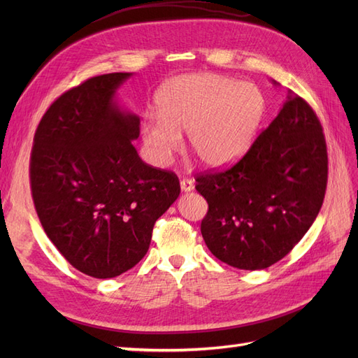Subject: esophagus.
I'll return each mask as SVG.
<instances>
[{
    "mask_svg": "<svg viewBox=\"0 0 358 358\" xmlns=\"http://www.w3.org/2000/svg\"><path fill=\"white\" fill-rule=\"evenodd\" d=\"M180 189L183 192H189L194 189V182L191 179H182L180 180Z\"/></svg>",
    "mask_w": 358,
    "mask_h": 358,
    "instance_id": "34e87169",
    "label": "esophagus"
}]
</instances>
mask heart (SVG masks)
<instances>
[{"label": "heart", "mask_w": 358, "mask_h": 358, "mask_svg": "<svg viewBox=\"0 0 358 358\" xmlns=\"http://www.w3.org/2000/svg\"><path fill=\"white\" fill-rule=\"evenodd\" d=\"M155 106L157 116L146 115L140 133L158 167L170 164L182 133L204 166L230 164L251 148L268 109L258 85L216 73L170 79L157 92Z\"/></svg>", "instance_id": "1"}]
</instances>
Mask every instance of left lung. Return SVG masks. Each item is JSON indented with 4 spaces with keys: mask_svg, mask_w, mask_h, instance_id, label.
Returning <instances> with one entry per match:
<instances>
[{
    "mask_svg": "<svg viewBox=\"0 0 358 358\" xmlns=\"http://www.w3.org/2000/svg\"><path fill=\"white\" fill-rule=\"evenodd\" d=\"M327 164L318 116L289 91L243 158L227 170L197 176L196 189L209 204L201 221L209 251L243 270L278 263L315 221L326 194Z\"/></svg>",
    "mask_w": 358,
    "mask_h": 358,
    "instance_id": "1",
    "label": "left lung"
}]
</instances>
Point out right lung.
<instances>
[{
	"label": "right lung",
	"instance_id": "add662e5",
	"mask_svg": "<svg viewBox=\"0 0 358 358\" xmlns=\"http://www.w3.org/2000/svg\"><path fill=\"white\" fill-rule=\"evenodd\" d=\"M131 73L91 78L43 115L29 161L32 200L52 243L79 272L107 279L134 267L155 221L180 192L175 173L140 159V117L115 100Z\"/></svg>",
	"mask_w": 358,
	"mask_h": 358
}]
</instances>
